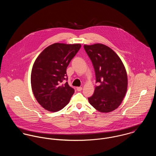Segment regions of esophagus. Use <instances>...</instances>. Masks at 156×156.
I'll list each match as a JSON object with an SVG mask.
<instances>
[{"instance_id":"1","label":"esophagus","mask_w":156,"mask_h":156,"mask_svg":"<svg viewBox=\"0 0 156 156\" xmlns=\"http://www.w3.org/2000/svg\"><path fill=\"white\" fill-rule=\"evenodd\" d=\"M76 89L77 90V91H81L82 90V87H77Z\"/></svg>"}]
</instances>
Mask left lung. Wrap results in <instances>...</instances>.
<instances>
[{
	"label": "left lung",
	"instance_id": "left-lung-1",
	"mask_svg": "<svg viewBox=\"0 0 156 156\" xmlns=\"http://www.w3.org/2000/svg\"><path fill=\"white\" fill-rule=\"evenodd\" d=\"M95 69L96 82L89 103L98 111L108 113L122 103L127 90L128 79L125 67L117 54L102 44L84 45Z\"/></svg>",
	"mask_w": 156,
	"mask_h": 156
}]
</instances>
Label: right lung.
<instances>
[{
  "mask_svg": "<svg viewBox=\"0 0 156 156\" xmlns=\"http://www.w3.org/2000/svg\"><path fill=\"white\" fill-rule=\"evenodd\" d=\"M81 47L80 44L55 43L36 59L31 72V87L38 103L45 109L57 112L69 103L74 89L66 82L67 68Z\"/></svg>",
  "mask_w": 156,
  "mask_h": 156,
  "instance_id": "1",
  "label": "right lung"
}]
</instances>
